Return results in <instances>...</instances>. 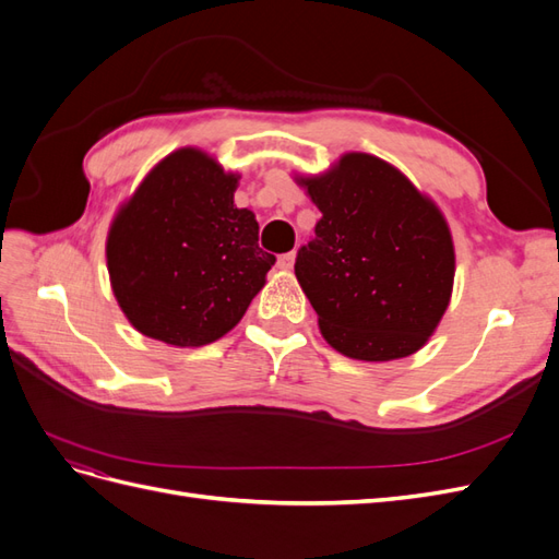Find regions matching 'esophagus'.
I'll use <instances>...</instances> for the list:
<instances>
[{"instance_id": "obj_1", "label": "esophagus", "mask_w": 559, "mask_h": 559, "mask_svg": "<svg viewBox=\"0 0 559 559\" xmlns=\"http://www.w3.org/2000/svg\"><path fill=\"white\" fill-rule=\"evenodd\" d=\"M294 261H296V253H294V251L282 253V257L277 259V267H280V270H292V267H294Z\"/></svg>"}]
</instances>
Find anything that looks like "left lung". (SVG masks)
<instances>
[{
    "label": "left lung",
    "instance_id": "left-lung-1",
    "mask_svg": "<svg viewBox=\"0 0 559 559\" xmlns=\"http://www.w3.org/2000/svg\"><path fill=\"white\" fill-rule=\"evenodd\" d=\"M300 181L321 218L294 270L321 335L361 361L417 352L452 294L454 249L443 214L368 154H347L329 175Z\"/></svg>",
    "mask_w": 559,
    "mask_h": 559
}]
</instances>
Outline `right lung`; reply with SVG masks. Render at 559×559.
<instances>
[{
	"mask_svg": "<svg viewBox=\"0 0 559 559\" xmlns=\"http://www.w3.org/2000/svg\"><path fill=\"white\" fill-rule=\"evenodd\" d=\"M235 186L202 151L181 148L114 218L111 289L140 333L175 347L214 343L263 289L275 257L259 247L253 212L235 207Z\"/></svg>",
	"mask_w": 559,
	"mask_h": 559,
	"instance_id": "1",
	"label": "right lung"
}]
</instances>
